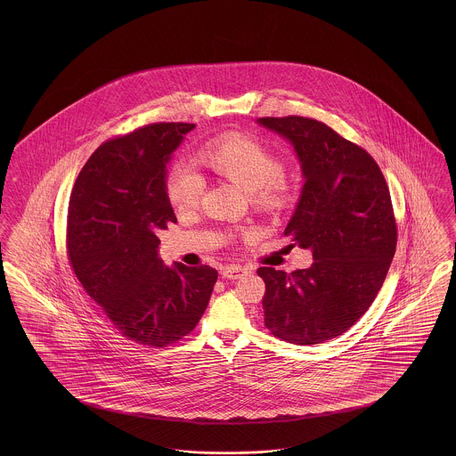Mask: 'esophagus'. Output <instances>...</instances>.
Here are the masks:
<instances>
[{"instance_id":"obj_1","label":"esophagus","mask_w":456,"mask_h":456,"mask_svg":"<svg viewBox=\"0 0 456 456\" xmlns=\"http://www.w3.org/2000/svg\"><path fill=\"white\" fill-rule=\"evenodd\" d=\"M248 273V269H244V267H240V265H235V264H232V265H225L221 271L224 279H240V277L246 276Z\"/></svg>"}]
</instances>
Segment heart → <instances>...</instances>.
Instances as JSON below:
<instances>
[{"label": "heart", "mask_w": 456, "mask_h": 456, "mask_svg": "<svg viewBox=\"0 0 456 456\" xmlns=\"http://www.w3.org/2000/svg\"><path fill=\"white\" fill-rule=\"evenodd\" d=\"M199 159L224 179L248 191L252 202L261 208H281L289 199L290 183L281 172V160L256 138L225 135L208 143ZM166 191L172 208L179 212L191 210L200 202L204 180L189 167H174L167 175Z\"/></svg>", "instance_id": "b5f03b06"}]
</instances>
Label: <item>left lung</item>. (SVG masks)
<instances>
[{
    "label": "left lung",
    "instance_id": "left-lung-1",
    "mask_svg": "<svg viewBox=\"0 0 456 456\" xmlns=\"http://www.w3.org/2000/svg\"><path fill=\"white\" fill-rule=\"evenodd\" d=\"M259 124L288 138L299 157L305 182L284 235L314 259L290 274L257 269L264 324L282 341L319 345L347 331L387 279L398 240L391 195L373 157L331 126L297 115Z\"/></svg>",
    "mask_w": 456,
    "mask_h": 456
}]
</instances>
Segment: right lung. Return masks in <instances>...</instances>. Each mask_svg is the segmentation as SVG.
<instances>
[{"label": "right lung", "instance_id": "1", "mask_svg": "<svg viewBox=\"0 0 456 456\" xmlns=\"http://www.w3.org/2000/svg\"><path fill=\"white\" fill-rule=\"evenodd\" d=\"M195 125H145L102 143L69 195V261L83 289L126 339L166 347L191 334L208 307L217 271L167 267L157 237L177 217L166 168Z\"/></svg>", "mask_w": 456, "mask_h": 456}]
</instances>
